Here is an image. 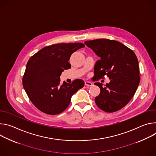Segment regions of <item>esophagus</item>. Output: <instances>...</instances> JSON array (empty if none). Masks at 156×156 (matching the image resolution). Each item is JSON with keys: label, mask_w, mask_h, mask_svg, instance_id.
Wrapping results in <instances>:
<instances>
[{"label": "esophagus", "mask_w": 156, "mask_h": 156, "mask_svg": "<svg viewBox=\"0 0 156 156\" xmlns=\"http://www.w3.org/2000/svg\"><path fill=\"white\" fill-rule=\"evenodd\" d=\"M84 84H85V86H91L93 85V83H92L91 82H90V81H86L84 82Z\"/></svg>", "instance_id": "obj_1"}]
</instances>
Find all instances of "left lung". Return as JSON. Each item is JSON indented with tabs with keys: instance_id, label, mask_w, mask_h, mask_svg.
<instances>
[{
	"instance_id": "obj_1",
	"label": "left lung",
	"mask_w": 156,
	"mask_h": 156,
	"mask_svg": "<svg viewBox=\"0 0 156 156\" xmlns=\"http://www.w3.org/2000/svg\"><path fill=\"white\" fill-rule=\"evenodd\" d=\"M86 45L100 57L94 65L98 79L107 75L109 83H95L101 93L95 98L96 105L106 112H114L126 105L134 96L140 83L136 55L117 41L99 39L85 41Z\"/></svg>"
}]
</instances>
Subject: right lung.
<instances>
[{
	"mask_svg": "<svg viewBox=\"0 0 156 156\" xmlns=\"http://www.w3.org/2000/svg\"><path fill=\"white\" fill-rule=\"evenodd\" d=\"M83 43L56 44L42 48L28 60L23 77V86L32 103L42 112L56 115L70 104L72 96L84 86L82 80L72 83H60L73 53L84 48Z\"/></svg>",
	"mask_w": 156,
	"mask_h": 156,
	"instance_id": "add662e5",
	"label": "right lung"
}]
</instances>
